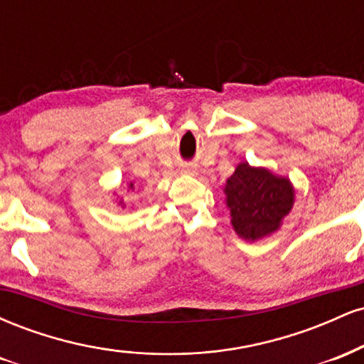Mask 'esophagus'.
<instances>
[{
    "label": "esophagus",
    "instance_id": "1",
    "mask_svg": "<svg viewBox=\"0 0 364 364\" xmlns=\"http://www.w3.org/2000/svg\"><path fill=\"white\" fill-rule=\"evenodd\" d=\"M181 173L191 174V176H195V174H196V168H193V166H185V168L181 169Z\"/></svg>",
    "mask_w": 364,
    "mask_h": 364
}]
</instances>
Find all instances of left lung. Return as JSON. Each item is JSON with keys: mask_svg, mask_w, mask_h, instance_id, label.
Returning <instances> with one entry per match:
<instances>
[{"mask_svg": "<svg viewBox=\"0 0 364 364\" xmlns=\"http://www.w3.org/2000/svg\"><path fill=\"white\" fill-rule=\"evenodd\" d=\"M225 207L241 240L258 241L281 229L294 205L291 179L243 161L224 185Z\"/></svg>", "mask_w": 364, "mask_h": 364, "instance_id": "obj_1", "label": "left lung"}]
</instances>
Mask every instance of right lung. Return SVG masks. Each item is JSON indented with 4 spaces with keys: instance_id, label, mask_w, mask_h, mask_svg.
Wrapping results in <instances>:
<instances>
[{
    "instance_id": "1",
    "label": "right lung",
    "mask_w": 364,
    "mask_h": 364,
    "mask_svg": "<svg viewBox=\"0 0 364 364\" xmlns=\"http://www.w3.org/2000/svg\"><path fill=\"white\" fill-rule=\"evenodd\" d=\"M128 188H129V190H135V185H133V183H128ZM116 202H118V205H121V207H127V205H124V202H123V198H119V200H116Z\"/></svg>"
}]
</instances>
